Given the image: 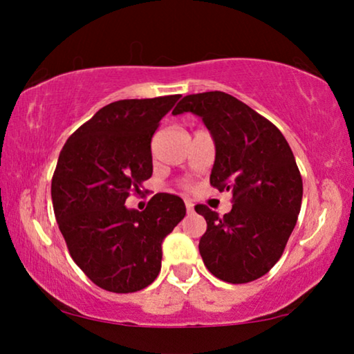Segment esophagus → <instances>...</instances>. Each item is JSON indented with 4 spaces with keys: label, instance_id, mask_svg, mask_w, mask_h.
<instances>
[{
    "label": "esophagus",
    "instance_id": "obj_1",
    "mask_svg": "<svg viewBox=\"0 0 354 354\" xmlns=\"http://www.w3.org/2000/svg\"><path fill=\"white\" fill-rule=\"evenodd\" d=\"M185 207H187V212H188V214H192V212L193 211H195V206H193V203L192 201H185Z\"/></svg>",
    "mask_w": 354,
    "mask_h": 354
}]
</instances>
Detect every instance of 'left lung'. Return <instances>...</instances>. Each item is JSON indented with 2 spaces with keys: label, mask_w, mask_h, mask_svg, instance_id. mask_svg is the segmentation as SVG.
<instances>
[{
  "label": "left lung",
  "mask_w": 354,
  "mask_h": 354,
  "mask_svg": "<svg viewBox=\"0 0 354 354\" xmlns=\"http://www.w3.org/2000/svg\"><path fill=\"white\" fill-rule=\"evenodd\" d=\"M200 115L216 145L209 182L230 190L232 211L219 216L205 205L200 254L214 277L246 283L263 277L282 256L301 209L303 180L282 132L224 91L183 96L174 115Z\"/></svg>",
  "instance_id": "left-lung-1"
}]
</instances>
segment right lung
<instances>
[{"label": "right lung", "instance_id": "1", "mask_svg": "<svg viewBox=\"0 0 354 354\" xmlns=\"http://www.w3.org/2000/svg\"><path fill=\"white\" fill-rule=\"evenodd\" d=\"M178 98L114 101L61 149L51 180L57 225L74 263L108 292L132 293L153 283L162 240L185 217V203L171 193H156L142 212L124 205L151 177V138Z\"/></svg>", "mask_w": 354, "mask_h": 354}]
</instances>
